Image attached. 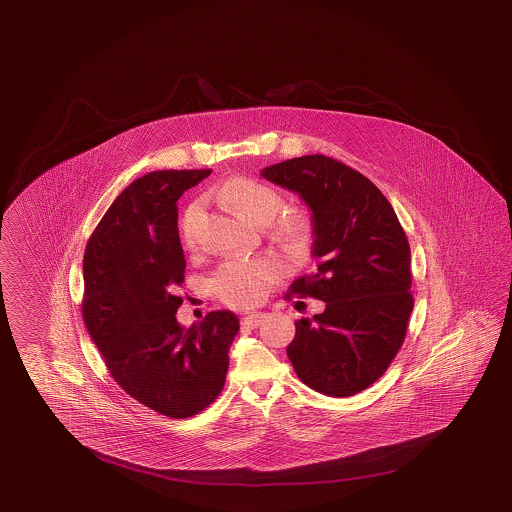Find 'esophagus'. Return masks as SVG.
Listing matches in <instances>:
<instances>
[{
    "label": "esophagus",
    "instance_id": "obj_1",
    "mask_svg": "<svg viewBox=\"0 0 512 512\" xmlns=\"http://www.w3.org/2000/svg\"><path fill=\"white\" fill-rule=\"evenodd\" d=\"M265 318H267L265 313H254V315L243 316V318H241V326L258 327L265 322Z\"/></svg>",
    "mask_w": 512,
    "mask_h": 512
}]
</instances>
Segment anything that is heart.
<instances>
[{
    "instance_id": "1",
    "label": "heart",
    "mask_w": 512,
    "mask_h": 512,
    "mask_svg": "<svg viewBox=\"0 0 512 512\" xmlns=\"http://www.w3.org/2000/svg\"><path fill=\"white\" fill-rule=\"evenodd\" d=\"M221 203L236 212L240 218L256 225L271 221L282 208L283 199L276 188L256 179L236 177L216 190ZM201 212L199 203H192L186 208L181 219V238L188 249L196 245L197 216ZM272 232L285 240H304L309 232V219L298 210L283 214L272 223ZM285 265L278 256H261L252 260L225 261L214 276L210 278V289L223 304L232 307H251L260 304L269 293V287L282 278Z\"/></svg>"
}]
</instances>
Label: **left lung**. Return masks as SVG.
I'll return each mask as SVG.
<instances>
[{"label":"left lung","mask_w":512,"mask_h":512,"mask_svg":"<svg viewBox=\"0 0 512 512\" xmlns=\"http://www.w3.org/2000/svg\"><path fill=\"white\" fill-rule=\"evenodd\" d=\"M261 177L311 208L316 271L289 294L326 302L296 320L287 357L316 392L349 397L384 375L403 346L414 309L410 245L392 205L368 177L326 155H304Z\"/></svg>","instance_id":"1"}]
</instances>
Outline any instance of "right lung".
Listing matches in <instances>:
<instances>
[{"mask_svg":"<svg viewBox=\"0 0 512 512\" xmlns=\"http://www.w3.org/2000/svg\"><path fill=\"white\" fill-rule=\"evenodd\" d=\"M210 172L142 175L111 203L84 252L82 316L111 377L172 419L214 403L240 331L230 311H212L190 327L175 318L186 267L175 203Z\"/></svg>","mask_w":512,"mask_h":512,"instance_id":"obj_1","label":"right lung"}]
</instances>
